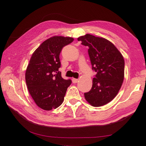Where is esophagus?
Instances as JSON below:
<instances>
[{
	"label": "esophagus",
	"mask_w": 146,
	"mask_h": 146,
	"mask_svg": "<svg viewBox=\"0 0 146 146\" xmlns=\"http://www.w3.org/2000/svg\"><path fill=\"white\" fill-rule=\"evenodd\" d=\"M72 82H73V83H76L78 82V79H76V78H72Z\"/></svg>",
	"instance_id": "esophagus-1"
}]
</instances>
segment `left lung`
<instances>
[{
	"instance_id": "obj_1",
	"label": "left lung",
	"mask_w": 146,
	"mask_h": 146,
	"mask_svg": "<svg viewBox=\"0 0 146 146\" xmlns=\"http://www.w3.org/2000/svg\"><path fill=\"white\" fill-rule=\"evenodd\" d=\"M89 47L92 70L96 72L91 90L84 93L88 102L100 107L111 102L119 91L124 78V59L107 39L86 34L77 38Z\"/></svg>"
}]
</instances>
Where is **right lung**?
Segmentation results:
<instances>
[{
	"label": "right lung",
	"instance_id": "obj_1",
	"mask_svg": "<svg viewBox=\"0 0 146 146\" xmlns=\"http://www.w3.org/2000/svg\"><path fill=\"white\" fill-rule=\"evenodd\" d=\"M73 40L69 36H54L44 41L32 54L26 71V82L35 102L44 110L59 107L71 84L58 71L59 55L63 47Z\"/></svg>",
	"mask_w": 146,
	"mask_h": 146
}]
</instances>
